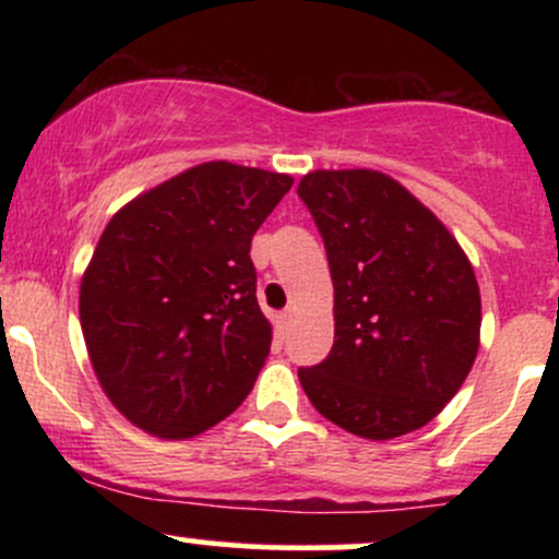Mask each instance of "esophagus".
<instances>
[{
  "label": "esophagus",
  "instance_id": "1",
  "mask_svg": "<svg viewBox=\"0 0 559 559\" xmlns=\"http://www.w3.org/2000/svg\"><path fill=\"white\" fill-rule=\"evenodd\" d=\"M292 310H284V312H278V318H275V329H278L281 333H286L288 331V325H292Z\"/></svg>",
  "mask_w": 559,
  "mask_h": 559
}]
</instances>
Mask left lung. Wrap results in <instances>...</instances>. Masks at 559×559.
Here are the masks:
<instances>
[{
	"label": "left lung",
	"instance_id": "obj_1",
	"mask_svg": "<svg viewBox=\"0 0 559 559\" xmlns=\"http://www.w3.org/2000/svg\"><path fill=\"white\" fill-rule=\"evenodd\" d=\"M297 194L323 236L333 346L299 368L323 418L362 439L426 426L478 355L480 294L471 262L431 210L378 170H316Z\"/></svg>",
	"mask_w": 559,
	"mask_h": 559
}]
</instances>
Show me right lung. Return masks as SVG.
I'll use <instances>...</instances> for the list:
<instances>
[{
  "mask_svg": "<svg viewBox=\"0 0 559 559\" xmlns=\"http://www.w3.org/2000/svg\"><path fill=\"white\" fill-rule=\"evenodd\" d=\"M292 176L204 163L128 202L81 281L94 373L133 426L189 439L228 418L271 352L252 236Z\"/></svg>",
  "mask_w": 559,
  "mask_h": 559,
  "instance_id": "add662e5",
  "label": "right lung"
}]
</instances>
